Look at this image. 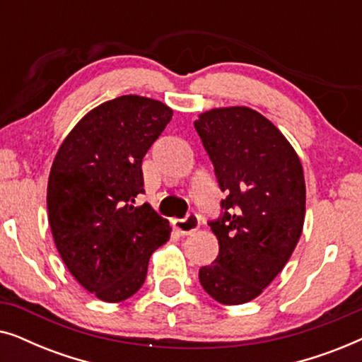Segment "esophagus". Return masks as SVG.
Here are the masks:
<instances>
[{"label": "esophagus", "instance_id": "obj_1", "mask_svg": "<svg viewBox=\"0 0 362 362\" xmlns=\"http://www.w3.org/2000/svg\"><path fill=\"white\" fill-rule=\"evenodd\" d=\"M173 227L177 230V234L189 235L199 229V217H197V214H187L185 219L173 221Z\"/></svg>", "mask_w": 362, "mask_h": 362}]
</instances>
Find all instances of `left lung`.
<instances>
[{
    "mask_svg": "<svg viewBox=\"0 0 362 362\" xmlns=\"http://www.w3.org/2000/svg\"><path fill=\"white\" fill-rule=\"evenodd\" d=\"M227 197L211 221L219 255L199 281L222 305L259 296L284 270L305 222V176L290 141L249 107L212 108L194 122Z\"/></svg>",
    "mask_w": 362,
    "mask_h": 362,
    "instance_id": "8db88e82",
    "label": "left lung"
}]
</instances>
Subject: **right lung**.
<instances>
[{
	"instance_id": "add662e5",
	"label": "right lung",
	"mask_w": 362,
	"mask_h": 362,
	"mask_svg": "<svg viewBox=\"0 0 362 362\" xmlns=\"http://www.w3.org/2000/svg\"><path fill=\"white\" fill-rule=\"evenodd\" d=\"M160 100L122 95L87 113L66 136L47 182V216L59 255L87 291L108 303L135 295L148 262L170 240V222L143 189L141 161L170 123Z\"/></svg>"
}]
</instances>
